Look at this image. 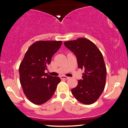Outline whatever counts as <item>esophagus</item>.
<instances>
[{"label":"esophagus","instance_id":"34e87169","mask_svg":"<svg viewBox=\"0 0 128 128\" xmlns=\"http://www.w3.org/2000/svg\"><path fill=\"white\" fill-rule=\"evenodd\" d=\"M60 78L61 79H69V77H67V76H61V77H60Z\"/></svg>","mask_w":128,"mask_h":128}]
</instances>
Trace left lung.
I'll return each mask as SVG.
<instances>
[{
    "label": "left lung",
    "instance_id": "1",
    "mask_svg": "<svg viewBox=\"0 0 128 128\" xmlns=\"http://www.w3.org/2000/svg\"><path fill=\"white\" fill-rule=\"evenodd\" d=\"M75 54L79 68L84 70L78 86L72 93L79 102L86 105L93 104L105 88L106 68L103 55L94 43L86 38L64 42Z\"/></svg>",
    "mask_w": 128,
    "mask_h": 128
}]
</instances>
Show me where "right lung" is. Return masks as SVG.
Returning a JSON list of instances; mask_svg holds the SVG:
<instances>
[{
    "mask_svg": "<svg viewBox=\"0 0 128 128\" xmlns=\"http://www.w3.org/2000/svg\"><path fill=\"white\" fill-rule=\"evenodd\" d=\"M61 44V41L35 42L20 63L19 75L23 91L29 100L36 105L49 100L61 81L59 77L49 75L44 71Z\"/></svg>",
    "mask_w": 128,
    "mask_h": 128,
    "instance_id": "1",
    "label": "right lung"
}]
</instances>
